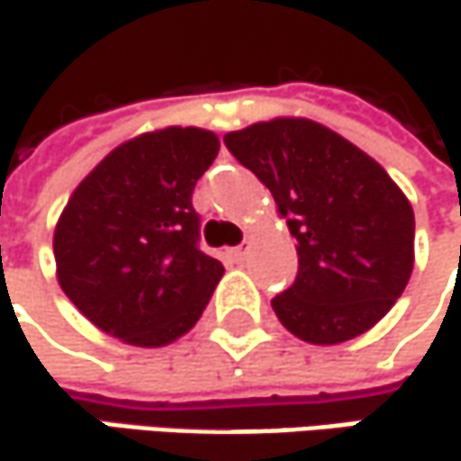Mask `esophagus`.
Listing matches in <instances>:
<instances>
[{"label": "esophagus", "mask_w": 461, "mask_h": 461, "mask_svg": "<svg viewBox=\"0 0 461 461\" xmlns=\"http://www.w3.org/2000/svg\"><path fill=\"white\" fill-rule=\"evenodd\" d=\"M227 258L234 261V264H242L248 258V245H237V248H230L227 250Z\"/></svg>", "instance_id": "obj_1"}]
</instances>
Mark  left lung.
<instances>
[{
    "label": "left lung",
    "instance_id": "8db88e82",
    "mask_svg": "<svg viewBox=\"0 0 461 461\" xmlns=\"http://www.w3.org/2000/svg\"><path fill=\"white\" fill-rule=\"evenodd\" d=\"M274 194L295 237V282L272 301L301 340L335 346L375 327L414 269V211L388 171L309 118H274L224 137Z\"/></svg>",
    "mask_w": 461,
    "mask_h": 461
}]
</instances>
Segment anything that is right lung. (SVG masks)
I'll return each mask as SVG.
<instances>
[{
  "label": "right lung",
  "mask_w": 461,
  "mask_h": 461,
  "mask_svg": "<svg viewBox=\"0 0 461 461\" xmlns=\"http://www.w3.org/2000/svg\"><path fill=\"white\" fill-rule=\"evenodd\" d=\"M216 155L213 131L168 126L118 145L73 189L55 227L58 282L95 327L140 348L194 327L224 274L192 208Z\"/></svg>",
  "instance_id": "obj_1"
}]
</instances>
